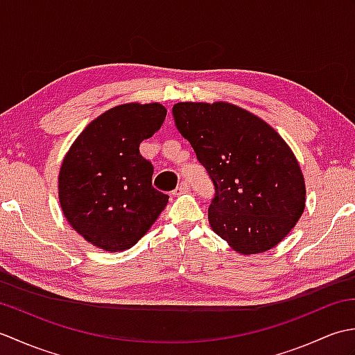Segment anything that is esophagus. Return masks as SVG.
Returning <instances> with one entry per match:
<instances>
[{"mask_svg":"<svg viewBox=\"0 0 355 355\" xmlns=\"http://www.w3.org/2000/svg\"><path fill=\"white\" fill-rule=\"evenodd\" d=\"M191 189V186H189V183H186V182H183V183H180V186L177 187L175 191H173L172 193L173 195H182V193H186L187 191Z\"/></svg>","mask_w":355,"mask_h":355,"instance_id":"esophagus-1","label":"esophagus"}]
</instances>
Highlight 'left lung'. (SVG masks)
I'll use <instances>...</instances> for the list:
<instances>
[{"label": "left lung", "instance_id": "obj_1", "mask_svg": "<svg viewBox=\"0 0 355 355\" xmlns=\"http://www.w3.org/2000/svg\"><path fill=\"white\" fill-rule=\"evenodd\" d=\"M172 116L215 184L209 224L241 254L276 247L305 209L291 148L266 120L229 102H178Z\"/></svg>", "mask_w": 355, "mask_h": 355}]
</instances>
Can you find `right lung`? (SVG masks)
<instances>
[{"label":"right lung","mask_w":355,"mask_h":355,"mask_svg":"<svg viewBox=\"0 0 355 355\" xmlns=\"http://www.w3.org/2000/svg\"><path fill=\"white\" fill-rule=\"evenodd\" d=\"M164 117L158 102L117 105L89 122L65 154L58 177L62 214L94 247L131 248L168 205V195L153 187V164L139 150Z\"/></svg>","instance_id":"1"}]
</instances>
